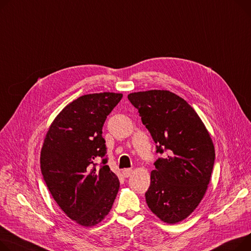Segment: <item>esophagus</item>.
<instances>
[{"label":"esophagus","mask_w":251,"mask_h":251,"mask_svg":"<svg viewBox=\"0 0 251 251\" xmlns=\"http://www.w3.org/2000/svg\"><path fill=\"white\" fill-rule=\"evenodd\" d=\"M122 174H123L124 177H129V176H130L133 174V170H131V169H126V170H123Z\"/></svg>","instance_id":"esophagus-1"}]
</instances>
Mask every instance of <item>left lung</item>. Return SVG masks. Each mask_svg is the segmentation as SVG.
I'll return each instance as SVG.
<instances>
[{
    "label": "left lung",
    "mask_w": 251,
    "mask_h": 251,
    "mask_svg": "<svg viewBox=\"0 0 251 251\" xmlns=\"http://www.w3.org/2000/svg\"><path fill=\"white\" fill-rule=\"evenodd\" d=\"M129 101L151 134L158 158L145 193L148 208L168 224H176L195 211L211 179L215 148L196 111L177 95L151 90L128 95Z\"/></svg>",
    "instance_id": "8db88e82"
}]
</instances>
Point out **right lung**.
I'll use <instances>...</instances> for the list:
<instances>
[{
  "mask_svg": "<svg viewBox=\"0 0 251 251\" xmlns=\"http://www.w3.org/2000/svg\"><path fill=\"white\" fill-rule=\"evenodd\" d=\"M122 94L98 93L65 106L49 126L40 153L46 186L60 209L77 224L92 227L109 214L120 182L106 165L102 129ZM103 165L95 170V161Z\"/></svg>",
  "mask_w": 251,
  "mask_h": 251,
  "instance_id": "1",
  "label": "right lung"
}]
</instances>
